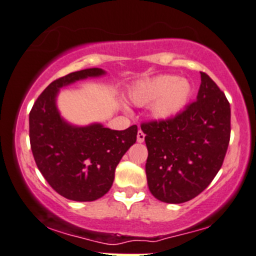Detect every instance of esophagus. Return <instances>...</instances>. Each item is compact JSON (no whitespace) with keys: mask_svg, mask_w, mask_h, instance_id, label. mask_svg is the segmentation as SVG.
Instances as JSON below:
<instances>
[{"mask_svg":"<svg viewBox=\"0 0 256 256\" xmlns=\"http://www.w3.org/2000/svg\"><path fill=\"white\" fill-rule=\"evenodd\" d=\"M144 138H146V134H144V132L140 128V130H138V134H137V142L138 143H143Z\"/></svg>","mask_w":256,"mask_h":256,"instance_id":"34e87169","label":"esophagus"}]
</instances>
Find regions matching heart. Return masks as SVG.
<instances>
[{"label": "heart", "mask_w": 256, "mask_h": 256, "mask_svg": "<svg viewBox=\"0 0 256 256\" xmlns=\"http://www.w3.org/2000/svg\"><path fill=\"white\" fill-rule=\"evenodd\" d=\"M192 95V86L186 78L175 75H158L138 82L128 96L137 106L152 104V114L156 119L174 118L184 108Z\"/></svg>", "instance_id": "b5f03b06"}]
</instances>
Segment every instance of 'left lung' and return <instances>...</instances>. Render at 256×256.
<instances>
[{
    "label": "left lung",
    "mask_w": 256,
    "mask_h": 256,
    "mask_svg": "<svg viewBox=\"0 0 256 256\" xmlns=\"http://www.w3.org/2000/svg\"><path fill=\"white\" fill-rule=\"evenodd\" d=\"M196 101L168 120L140 125L146 134L148 186L156 199L181 204L216 176L230 140V104L210 76L200 72Z\"/></svg>",
    "instance_id": "left-lung-1"
}]
</instances>
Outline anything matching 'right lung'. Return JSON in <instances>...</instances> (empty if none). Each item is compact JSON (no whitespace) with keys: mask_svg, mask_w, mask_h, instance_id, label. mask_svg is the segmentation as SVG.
I'll use <instances>...</instances> for the list:
<instances>
[{"mask_svg":"<svg viewBox=\"0 0 256 256\" xmlns=\"http://www.w3.org/2000/svg\"><path fill=\"white\" fill-rule=\"evenodd\" d=\"M104 75L90 68L54 80L30 112V142L36 167L58 194L75 202H93L108 192L124 154L136 143L137 125L122 131L101 124L74 126L62 118L56 98L62 87Z\"/></svg>","mask_w":256,"mask_h":256,"instance_id":"right-lung-1","label":"right lung"}]
</instances>
